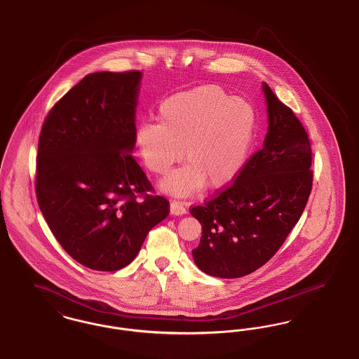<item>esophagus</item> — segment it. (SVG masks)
Instances as JSON below:
<instances>
[{
    "label": "esophagus",
    "instance_id": "obj_1",
    "mask_svg": "<svg viewBox=\"0 0 359 359\" xmlns=\"http://www.w3.org/2000/svg\"><path fill=\"white\" fill-rule=\"evenodd\" d=\"M170 213L172 216H181L187 213V207L180 201H171Z\"/></svg>",
    "mask_w": 359,
    "mask_h": 359
}]
</instances>
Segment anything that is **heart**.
<instances>
[{
    "instance_id": "obj_1",
    "label": "heart",
    "mask_w": 359,
    "mask_h": 359,
    "mask_svg": "<svg viewBox=\"0 0 359 359\" xmlns=\"http://www.w3.org/2000/svg\"><path fill=\"white\" fill-rule=\"evenodd\" d=\"M158 123H140L135 147L147 170L163 175L184 158L161 189L187 197L203 188H222L245 166L257 128L254 107L219 85H201L162 101Z\"/></svg>"
}]
</instances>
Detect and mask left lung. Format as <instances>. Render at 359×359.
Returning <instances> with one entry per match:
<instances>
[{
	"label": "left lung",
	"instance_id": "obj_1",
	"mask_svg": "<svg viewBox=\"0 0 359 359\" xmlns=\"http://www.w3.org/2000/svg\"><path fill=\"white\" fill-rule=\"evenodd\" d=\"M267 133L233 184L190 213L203 226L194 264L238 278L264 266L297 224L312 189V150L300 120L264 82Z\"/></svg>",
	"mask_w": 359,
	"mask_h": 359
}]
</instances>
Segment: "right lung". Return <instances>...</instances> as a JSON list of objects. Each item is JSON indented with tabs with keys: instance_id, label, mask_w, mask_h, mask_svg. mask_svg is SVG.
Returning a JSON list of instances; mask_svg holds the SVG:
<instances>
[{
	"instance_id": "1",
	"label": "right lung",
	"mask_w": 359,
	"mask_h": 359,
	"mask_svg": "<svg viewBox=\"0 0 359 359\" xmlns=\"http://www.w3.org/2000/svg\"><path fill=\"white\" fill-rule=\"evenodd\" d=\"M142 73H92L63 95L39 137V207L63 250L89 269L131 264L170 212L133 159ZM143 194L142 201L137 194Z\"/></svg>"
}]
</instances>
